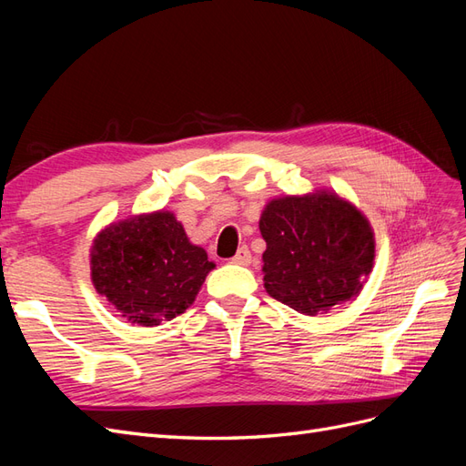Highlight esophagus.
Returning <instances> with one entry per match:
<instances>
[{
  "label": "esophagus",
  "instance_id": "34e87169",
  "mask_svg": "<svg viewBox=\"0 0 466 466\" xmlns=\"http://www.w3.org/2000/svg\"><path fill=\"white\" fill-rule=\"evenodd\" d=\"M231 262H233V264H238V266H248V264L252 262V255H250L248 247H241V248H238L237 255L231 258Z\"/></svg>",
  "mask_w": 466,
  "mask_h": 466
}]
</instances>
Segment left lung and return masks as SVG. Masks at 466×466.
<instances>
[{
  "label": "left lung",
  "mask_w": 466,
  "mask_h": 466,
  "mask_svg": "<svg viewBox=\"0 0 466 466\" xmlns=\"http://www.w3.org/2000/svg\"><path fill=\"white\" fill-rule=\"evenodd\" d=\"M264 288L303 315H319L361 291L375 258L370 221L332 192L284 196L260 216Z\"/></svg>",
  "instance_id": "obj_1"
}]
</instances>
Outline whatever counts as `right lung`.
Returning <instances> with one entry per match:
<instances>
[{
	"label": "right lung",
	"mask_w": 466,
	"mask_h": 466,
	"mask_svg": "<svg viewBox=\"0 0 466 466\" xmlns=\"http://www.w3.org/2000/svg\"><path fill=\"white\" fill-rule=\"evenodd\" d=\"M214 266L171 211L112 223L91 250L95 289L144 327L185 313Z\"/></svg>",
	"instance_id": "obj_1"
}]
</instances>
